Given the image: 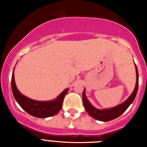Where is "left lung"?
<instances>
[{"instance_id": "8db88e82", "label": "left lung", "mask_w": 147, "mask_h": 147, "mask_svg": "<svg viewBox=\"0 0 147 147\" xmlns=\"http://www.w3.org/2000/svg\"><path fill=\"white\" fill-rule=\"evenodd\" d=\"M136 84L134 91L132 92L130 96L121 105H118L116 107H114L110 109H105V110H98L95 108L90 103L88 98L85 96V89L84 90L82 93V99L84 107L85 110L90 116L94 118L96 120L101 121H109L113 120L119 116H120L125 110L129 107V105L134 101L136 96L138 88V71L137 66L136 65Z\"/></svg>"}]
</instances>
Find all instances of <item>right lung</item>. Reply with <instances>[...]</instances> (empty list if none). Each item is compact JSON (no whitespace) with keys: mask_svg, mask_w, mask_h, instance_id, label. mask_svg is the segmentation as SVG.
Returning a JSON list of instances; mask_svg holds the SVG:
<instances>
[{"mask_svg":"<svg viewBox=\"0 0 147 147\" xmlns=\"http://www.w3.org/2000/svg\"><path fill=\"white\" fill-rule=\"evenodd\" d=\"M11 90L15 100L26 112L32 116L41 119L50 117L58 113L62 107V102L65 96L68 91V89H65L57 98L53 101L39 102L32 100L23 96L18 90L15 85L14 73H12L11 76Z\"/></svg>","mask_w":147,"mask_h":147,"instance_id":"right-lung-1","label":"right lung"}]
</instances>
